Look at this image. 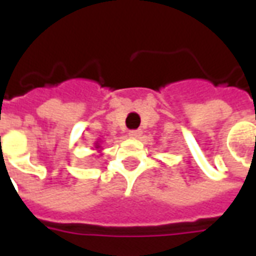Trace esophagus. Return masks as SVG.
<instances>
[{"label":"esophagus","instance_id":"1","mask_svg":"<svg viewBox=\"0 0 256 256\" xmlns=\"http://www.w3.org/2000/svg\"><path fill=\"white\" fill-rule=\"evenodd\" d=\"M141 134H142L141 130H130V132H128V136H130L132 138H140Z\"/></svg>","mask_w":256,"mask_h":256}]
</instances>
